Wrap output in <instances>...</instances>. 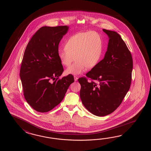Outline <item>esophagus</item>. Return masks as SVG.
<instances>
[{
    "label": "esophagus",
    "mask_w": 151,
    "mask_h": 151,
    "mask_svg": "<svg viewBox=\"0 0 151 151\" xmlns=\"http://www.w3.org/2000/svg\"><path fill=\"white\" fill-rule=\"evenodd\" d=\"M74 81H77L78 79V77L77 76H74Z\"/></svg>",
    "instance_id": "1"
}]
</instances>
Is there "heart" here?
<instances>
[{"mask_svg": "<svg viewBox=\"0 0 151 151\" xmlns=\"http://www.w3.org/2000/svg\"><path fill=\"white\" fill-rule=\"evenodd\" d=\"M103 52V41L96 32H79L72 35L65 44V47L58 50L59 59L62 64L69 66L76 61L65 72L67 74L78 75L93 68L99 61Z\"/></svg>", "mask_w": 151, "mask_h": 151, "instance_id": "heart-1", "label": "heart"}]
</instances>
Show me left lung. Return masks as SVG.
Here are the masks:
<instances>
[{"label":"left lung","instance_id":"8db88e82","mask_svg":"<svg viewBox=\"0 0 151 151\" xmlns=\"http://www.w3.org/2000/svg\"><path fill=\"white\" fill-rule=\"evenodd\" d=\"M109 38L103 60L78 79L80 99L89 112L105 116L114 112L122 103L131 83L133 60L125 42L117 32L103 29Z\"/></svg>","mask_w":151,"mask_h":151}]
</instances>
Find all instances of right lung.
<instances>
[{"label":"right lung","mask_w":151,"mask_h":151,"mask_svg":"<svg viewBox=\"0 0 151 151\" xmlns=\"http://www.w3.org/2000/svg\"><path fill=\"white\" fill-rule=\"evenodd\" d=\"M68 28L42 27L26 46L20 77L25 99L39 112H47L57 106L74 82L72 74L59 79L64 68L58 57V46Z\"/></svg>","instance_id":"right-lung-1"}]
</instances>
